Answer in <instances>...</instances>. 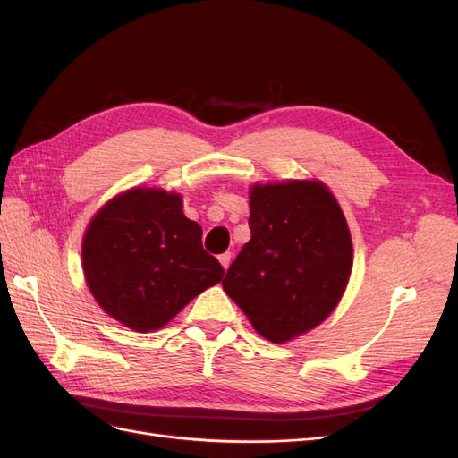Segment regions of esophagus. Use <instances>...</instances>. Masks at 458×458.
Segmentation results:
<instances>
[{
  "label": "esophagus",
  "mask_w": 458,
  "mask_h": 458,
  "mask_svg": "<svg viewBox=\"0 0 458 458\" xmlns=\"http://www.w3.org/2000/svg\"><path fill=\"white\" fill-rule=\"evenodd\" d=\"M219 263H221V266H224V269L227 271L229 266H231V252L221 254V256H219Z\"/></svg>",
  "instance_id": "34e87169"
}]
</instances>
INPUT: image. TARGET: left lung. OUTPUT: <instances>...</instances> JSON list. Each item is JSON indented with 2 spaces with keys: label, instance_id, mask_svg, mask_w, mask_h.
<instances>
[{
  "label": "left lung",
  "instance_id": "8db88e82",
  "mask_svg": "<svg viewBox=\"0 0 458 458\" xmlns=\"http://www.w3.org/2000/svg\"><path fill=\"white\" fill-rule=\"evenodd\" d=\"M252 239L224 290L273 344L293 340L335 311L350 281L353 246L336 199L321 182L254 185Z\"/></svg>",
  "mask_w": 458,
  "mask_h": 458
}]
</instances>
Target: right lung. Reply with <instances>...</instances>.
I'll return each mask as SVG.
<instances>
[{
  "label": "right lung",
  "mask_w": 458,
  "mask_h": 458,
  "mask_svg": "<svg viewBox=\"0 0 458 458\" xmlns=\"http://www.w3.org/2000/svg\"><path fill=\"white\" fill-rule=\"evenodd\" d=\"M81 266L97 303L135 332L158 330L224 276L175 192L135 187L93 216Z\"/></svg>",
  "instance_id": "right-lung-1"
}]
</instances>
